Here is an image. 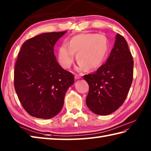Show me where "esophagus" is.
I'll return each instance as SVG.
<instances>
[{
  "label": "esophagus",
  "instance_id": "34e87169",
  "mask_svg": "<svg viewBox=\"0 0 151 151\" xmlns=\"http://www.w3.org/2000/svg\"><path fill=\"white\" fill-rule=\"evenodd\" d=\"M75 79H80L81 78V76L80 75H76V74H75Z\"/></svg>",
  "mask_w": 151,
  "mask_h": 151
}]
</instances>
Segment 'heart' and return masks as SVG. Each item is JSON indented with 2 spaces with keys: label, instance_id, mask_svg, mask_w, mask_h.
<instances>
[{
  "label": "heart",
  "instance_id": "heart-1",
  "mask_svg": "<svg viewBox=\"0 0 151 151\" xmlns=\"http://www.w3.org/2000/svg\"><path fill=\"white\" fill-rule=\"evenodd\" d=\"M109 51V42L105 35L88 33L71 37L67 44L64 43L58 51V61L62 67L68 68L75 60L79 61L78 69L97 68L105 61Z\"/></svg>",
  "mask_w": 151,
  "mask_h": 151
}]
</instances>
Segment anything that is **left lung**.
<instances>
[{
    "label": "left lung",
    "mask_w": 151,
    "mask_h": 151,
    "mask_svg": "<svg viewBox=\"0 0 151 151\" xmlns=\"http://www.w3.org/2000/svg\"><path fill=\"white\" fill-rule=\"evenodd\" d=\"M133 76V57L125 39L117 34L106 63L95 73L84 76L89 85L88 108L100 116L116 111L127 98Z\"/></svg>",
    "instance_id": "obj_1"
}]
</instances>
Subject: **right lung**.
Wrapping results in <instances>:
<instances>
[{
	"mask_svg": "<svg viewBox=\"0 0 151 151\" xmlns=\"http://www.w3.org/2000/svg\"><path fill=\"white\" fill-rule=\"evenodd\" d=\"M67 31L43 33L22 45L14 68V88L24 109L30 116L50 119L64 104L74 75L59 65L54 45Z\"/></svg>",
	"mask_w": 151,
	"mask_h": 151,
	"instance_id": "obj_1",
	"label": "right lung"
}]
</instances>
